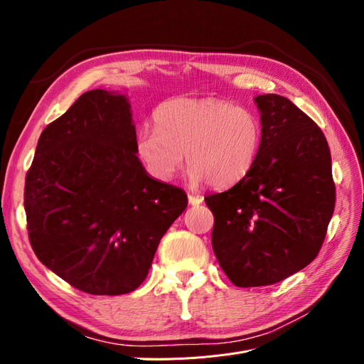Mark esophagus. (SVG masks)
<instances>
[{
	"instance_id": "1",
	"label": "esophagus",
	"mask_w": 364,
	"mask_h": 364,
	"mask_svg": "<svg viewBox=\"0 0 364 364\" xmlns=\"http://www.w3.org/2000/svg\"><path fill=\"white\" fill-rule=\"evenodd\" d=\"M188 202H190V205H193V206H197V205H200V203L203 202V197H202V196H194V194H188Z\"/></svg>"
}]
</instances>
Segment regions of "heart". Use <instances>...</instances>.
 Returning <instances> with one entry per match:
<instances>
[{
  "mask_svg": "<svg viewBox=\"0 0 364 364\" xmlns=\"http://www.w3.org/2000/svg\"><path fill=\"white\" fill-rule=\"evenodd\" d=\"M153 119L156 129L138 130L135 151L156 181H171L185 153L194 185L226 188L243 181L258 159L262 129L249 109L218 98H173Z\"/></svg>",
  "mask_w": 364,
  "mask_h": 364,
  "instance_id": "1",
  "label": "heart"
}]
</instances>
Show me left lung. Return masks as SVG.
Listing matches in <instances>:
<instances>
[{"label": "left lung", "instance_id": "left-lung-1", "mask_svg": "<svg viewBox=\"0 0 364 364\" xmlns=\"http://www.w3.org/2000/svg\"><path fill=\"white\" fill-rule=\"evenodd\" d=\"M262 141L243 181L205 197L213 249L237 287H261L306 267L334 213L331 153L314 121L278 94L253 98Z\"/></svg>", "mask_w": 364, "mask_h": 364}]
</instances>
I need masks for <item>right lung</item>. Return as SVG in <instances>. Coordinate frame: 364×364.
Returning <instances> with one entry per match:
<instances>
[{"label": "right lung", "mask_w": 364, "mask_h": 364, "mask_svg": "<svg viewBox=\"0 0 364 364\" xmlns=\"http://www.w3.org/2000/svg\"><path fill=\"white\" fill-rule=\"evenodd\" d=\"M127 94L94 90L41 134L26 178L28 238L39 261L90 294L146 279L186 194L153 179L135 151Z\"/></svg>", "instance_id": "obj_1"}]
</instances>
